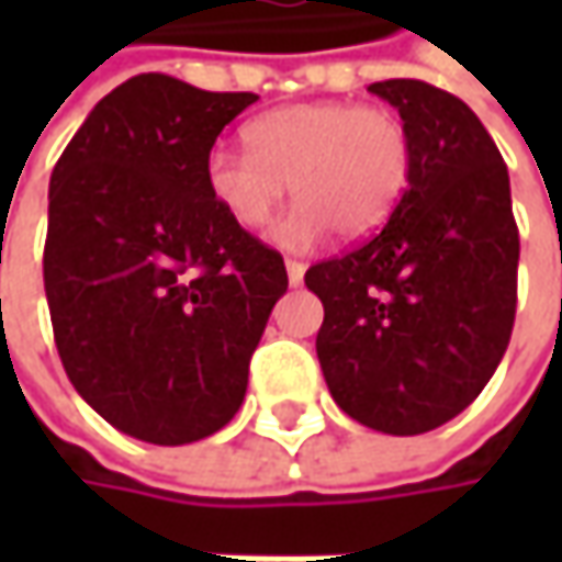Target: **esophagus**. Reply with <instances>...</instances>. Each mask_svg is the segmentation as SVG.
I'll list each match as a JSON object with an SVG mask.
<instances>
[{
    "instance_id": "1",
    "label": "esophagus",
    "mask_w": 562,
    "mask_h": 562,
    "mask_svg": "<svg viewBox=\"0 0 562 562\" xmlns=\"http://www.w3.org/2000/svg\"><path fill=\"white\" fill-rule=\"evenodd\" d=\"M303 274H306V266L300 259H288V281H291L293 288L303 284Z\"/></svg>"
}]
</instances>
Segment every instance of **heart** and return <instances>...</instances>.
<instances>
[{
  "instance_id": "heart-1",
  "label": "heart",
  "mask_w": 562,
  "mask_h": 562,
  "mask_svg": "<svg viewBox=\"0 0 562 562\" xmlns=\"http://www.w3.org/2000/svg\"><path fill=\"white\" fill-rule=\"evenodd\" d=\"M247 143L205 156L209 196L234 225L259 231L291 187L300 205L274 231L284 247H310L328 231L347 240L375 234L413 175V134L384 105L296 102L259 115Z\"/></svg>"
}]
</instances>
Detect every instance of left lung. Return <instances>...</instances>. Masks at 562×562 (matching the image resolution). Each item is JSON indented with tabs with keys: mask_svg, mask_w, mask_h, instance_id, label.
Here are the masks:
<instances>
[{
	"mask_svg": "<svg viewBox=\"0 0 562 562\" xmlns=\"http://www.w3.org/2000/svg\"><path fill=\"white\" fill-rule=\"evenodd\" d=\"M413 134V175L375 237L315 262V337L335 403L384 435L460 416L507 353L519 227L509 175L475 112L425 80H381Z\"/></svg>",
	"mask_w": 562,
	"mask_h": 562,
	"instance_id": "left-lung-1",
	"label": "left lung"
}]
</instances>
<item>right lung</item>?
Wrapping results in <instances>:
<instances>
[{"instance_id": "1", "label": "right lung", "mask_w": 562, "mask_h": 562, "mask_svg": "<svg viewBox=\"0 0 562 562\" xmlns=\"http://www.w3.org/2000/svg\"><path fill=\"white\" fill-rule=\"evenodd\" d=\"M256 99L131 77L53 168L43 284L55 347L77 394L137 441L178 447L225 428L288 291L281 252L205 187V156Z\"/></svg>"}]
</instances>
